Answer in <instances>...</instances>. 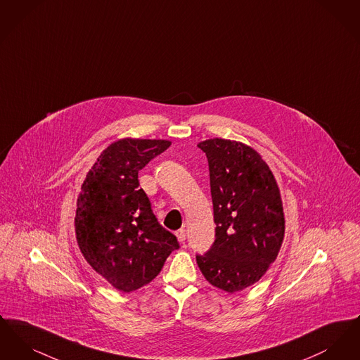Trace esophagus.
I'll return each mask as SVG.
<instances>
[{
  "label": "esophagus",
  "instance_id": "1",
  "mask_svg": "<svg viewBox=\"0 0 360 360\" xmlns=\"http://www.w3.org/2000/svg\"><path fill=\"white\" fill-rule=\"evenodd\" d=\"M175 235H176V239L179 243H184L185 240H186V231L182 228V229H178L176 232H175Z\"/></svg>",
  "mask_w": 360,
  "mask_h": 360
}]
</instances>
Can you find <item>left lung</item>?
Instances as JSON below:
<instances>
[{"mask_svg": "<svg viewBox=\"0 0 360 360\" xmlns=\"http://www.w3.org/2000/svg\"><path fill=\"white\" fill-rule=\"evenodd\" d=\"M207 158L216 240L197 264L226 292L266 274L285 238V214L274 174L254 148L221 137L197 144Z\"/></svg>", "mask_w": 360, "mask_h": 360, "instance_id": "8db88e82", "label": "left lung"}]
</instances>
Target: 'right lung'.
Here are the masks:
<instances>
[{
  "instance_id": "right-lung-1",
  "label": "right lung",
  "mask_w": 360,
  "mask_h": 360,
  "mask_svg": "<svg viewBox=\"0 0 360 360\" xmlns=\"http://www.w3.org/2000/svg\"><path fill=\"white\" fill-rule=\"evenodd\" d=\"M170 144L120 139L103 150L81 186L74 220L78 247L91 269L117 290L129 292L150 283L179 248L176 238L158 223L137 179Z\"/></svg>"
}]
</instances>
